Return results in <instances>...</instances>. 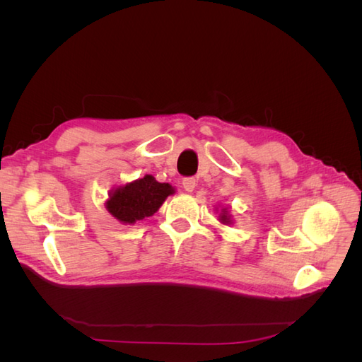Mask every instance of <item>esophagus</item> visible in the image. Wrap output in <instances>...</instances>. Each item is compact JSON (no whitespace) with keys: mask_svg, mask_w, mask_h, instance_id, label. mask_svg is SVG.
<instances>
[{"mask_svg":"<svg viewBox=\"0 0 362 362\" xmlns=\"http://www.w3.org/2000/svg\"><path fill=\"white\" fill-rule=\"evenodd\" d=\"M182 187H184L185 192H189V193L193 192L194 187H196V180L193 177H185L182 180Z\"/></svg>","mask_w":362,"mask_h":362,"instance_id":"1","label":"esophagus"}]
</instances>
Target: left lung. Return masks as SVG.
Wrapping results in <instances>:
<instances>
[{"instance_id": "obj_1", "label": "left lung", "mask_w": 362, "mask_h": 362, "mask_svg": "<svg viewBox=\"0 0 362 362\" xmlns=\"http://www.w3.org/2000/svg\"><path fill=\"white\" fill-rule=\"evenodd\" d=\"M222 222H229V218H228L225 214L222 216Z\"/></svg>"}]
</instances>
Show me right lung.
I'll return each mask as SVG.
<instances>
[{
  "label": "right lung",
  "mask_w": 362,
  "mask_h": 362,
  "mask_svg": "<svg viewBox=\"0 0 362 362\" xmlns=\"http://www.w3.org/2000/svg\"><path fill=\"white\" fill-rule=\"evenodd\" d=\"M173 193L170 184L157 182L154 177L129 182L113 192L107 202V210L124 223H134L154 214L164 199Z\"/></svg>",
  "instance_id": "obj_1"
}]
</instances>
